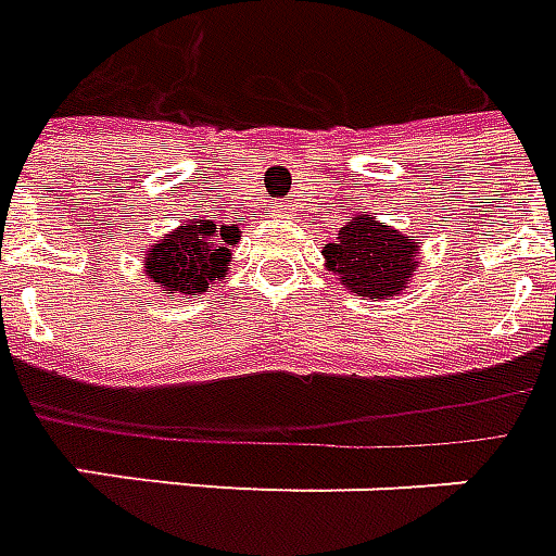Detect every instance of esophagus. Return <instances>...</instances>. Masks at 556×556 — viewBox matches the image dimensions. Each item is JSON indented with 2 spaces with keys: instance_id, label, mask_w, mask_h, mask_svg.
<instances>
[{
  "instance_id": "34e87169",
  "label": "esophagus",
  "mask_w": 556,
  "mask_h": 556,
  "mask_svg": "<svg viewBox=\"0 0 556 556\" xmlns=\"http://www.w3.org/2000/svg\"><path fill=\"white\" fill-rule=\"evenodd\" d=\"M287 211H290L287 204H278V214H287Z\"/></svg>"
}]
</instances>
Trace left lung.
<instances>
[{"instance_id": "1", "label": "left lung", "mask_w": 556, "mask_h": 556, "mask_svg": "<svg viewBox=\"0 0 556 556\" xmlns=\"http://www.w3.org/2000/svg\"><path fill=\"white\" fill-rule=\"evenodd\" d=\"M323 254L328 273L337 275L345 290L369 299L399 295L419 269V245L366 211L352 216Z\"/></svg>"}]
</instances>
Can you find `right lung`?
<instances>
[{
	"label": "right lung",
	"mask_w": 556,
	"mask_h": 556,
	"mask_svg": "<svg viewBox=\"0 0 556 556\" xmlns=\"http://www.w3.org/2000/svg\"><path fill=\"white\" fill-rule=\"evenodd\" d=\"M240 243L237 225H219L214 219H190L154 240L143 261L146 275L166 293L202 295L207 287L223 281L231 266V249Z\"/></svg>",
	"instance_id": "add662e5"
}]
</instances>
